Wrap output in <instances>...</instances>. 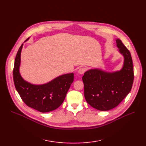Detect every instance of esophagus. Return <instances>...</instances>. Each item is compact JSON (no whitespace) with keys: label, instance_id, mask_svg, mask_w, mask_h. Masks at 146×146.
Wrapping results in <instances>:
<instances>
[{"label":"esophagus","instance_id":"1","mask_svg":"<svg viewBox=\"0 0 146 146\" xmlns=\"http://www.w3.org/2000/svg\"><path fill=\"white\" fill-rule=\"evenodd\" d=\"M86 72V68H84V67H80L79 68V70H78V73L80 74H83L84 73H85Z\"/></svg>","mask_w":146,"mask_h":146}]
</instances>
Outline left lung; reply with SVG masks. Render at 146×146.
I'll use <instances>...</instances> for the list:
<instances>
[{
    "label": "left lung",
    "mask_w": 146,
    "mask_h": 146,
    "mask_svg": "<svg viewBox=\"0 0 146 146\" xmlns=\"http://www.w3.org/2000/svg\"><path fill=\"white\" fill-rule=\"evenodd\" d=\"M116 42L124 58L121 70L108 72L99 68L90 69L82 77L86 102L99 111H108L117 106L133 86L134 68L131 54L119 39Z\"/></svg>",
    "instance_id": "obj_1"
}]
</instances>
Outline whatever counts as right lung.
Instances as JSON below:
<instances>
[{
    "label": "right lung",
    "instance_id": "add662e5",
    "mask_svg": "<svg viewBox=\"0 0 146 146\" xmlns=\"http://www.w3.org/2000/svg\"><path fill=\"white\" fill-rule=\"evenodd\" d=\"M28 40L29 38L26 41ZM22 47L23 44L17 54L14 63L13 76L15 88L22 101L29 107L41 112L55 110L63 102L73 82L74 74L61 75L42 85H34L25 81L19 72Z\"/></svg>",
    "mask_w": 146,
    "mask_h": 146
}]
</instances>
